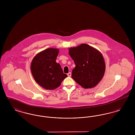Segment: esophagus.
I'll use <instances>...</instances> for the list:
<instances>
[{"label": "esophagus", "mask_w": 135, "mask_h": 135, "mask_svg": "<svg viewBox=\"0 0 135 135\" xmlns=\"http://www.w3.org/2000/svg\"><path fill=\"white\" fill-rule=\"evenodd\" d=\"M67 75L69 76V77H70L71 76V72H69L68 74H67Z\"/></svg>", "instance_id": "1"}]
</instances>
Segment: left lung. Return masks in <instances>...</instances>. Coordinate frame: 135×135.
<instances>
[{
    "mask_svg": "<svg viewBox=\"0 0 135 135\" xmlns=\"http://www.w3.org/2000/svg\"><path fill=\"white\" fill-rule=\"evenodd\" d=\"M75 68L72 78L84 89L93 88L101 80L105 71L102 54L95 48L83 44L69 49Z\"/></svg>",
    "mask_w": 135,
    "mask_h": 135,
    "instance_id": "8db88e82",
    "label": "left lung"
}]
</instances>
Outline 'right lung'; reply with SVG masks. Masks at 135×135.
Returning <instances> with one entry per match:
<instances>
[{
	"mask_svg": "<svg viewBox=\"0 0 135 135\" xmlns=\"http://www.w3.org/2000/svg\"><path fill=\"white\" fill-rule=\"evenodd\" d=\"M59 52L58 49H47L37 54L31 62L33 77L37 84L46 90L56 89L67 77L61 65L56 62Z\"/></svg>",
	"mask_w": 135,
	"mask_h": 135,
	"instance_id": "add662e5",
	"label": "right lung"
}]
</instances>
